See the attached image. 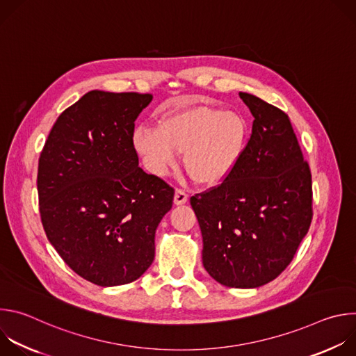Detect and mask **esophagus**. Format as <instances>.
I'll list each match as a JSON object with an SVG mask.
<instances>
[{
  "mask_svg": "<svg viewBox=\"0 0 356 356\" xmlns=\"http://www.w3.org/2000/svg\"><path fill=\"white\" fill-rule=\"evenodd\" d=\"M187 194H186V191L184 190H181V188H176V191H175V204L176 206H181V204H184V202L187 201Z\"/></svg>",
  "mask_w": 356,
  "mask_h": 356,
  "instance_id": "esophagus-1",
  "label": "esophagus"
}]
</instances>
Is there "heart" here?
I'll use <instances>...</instances> for the list:
<instances>
[{
  "instance_id": "heart-1",
  "label": "heart",
  "mask_w": 356,
  "mask_h": 356,
  "mask_svg": "<svg viewBox=\"0 0 356 356\" xmlns=\"http://www.w3.org/2000/svg\"><path fill=\"white\" fill-rule=\"evenodd\" d=\"M245 118L231 110L195 106L175 110L159 120L158 128L140 125L134 146L146 169L156 176L169 175L184 154L183 165L201 186L221 184L236 168L246 143Z\"/></svg>"
}]
</instances>
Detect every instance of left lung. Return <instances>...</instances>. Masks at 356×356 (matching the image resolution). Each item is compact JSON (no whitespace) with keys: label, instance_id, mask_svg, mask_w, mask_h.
Segmentation results:
<instances>
[{"label":"left lung","instance_id":"1","mask_svg":"<svg viewBox=\"0 0 356 356\" xmlns=\"http://www.w3.org/2000/svg\"><path fill=\"white\" fill-rule=\"evenodd\" d=\"M253 115L234 172L190 204L202 235V265L218 283L255 289L291 262L313 218L312 172L287 114L239 92Z\"/></svg>","mask_w":356,"mask_h":356}]
</instances>
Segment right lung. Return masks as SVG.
Returning a JSON list of instances; mask_svg holds the SVG:
<instances>
[{
    "label": "right lung",
    "instance_id": "add662e5",
    "mask_svg": "<svg viewBox=\"0 0 356 356\" xmlns=\"http://www.w3.org/2000/svg\"><path fill=\"white\" fill-rule=\"evenodd\" d=\"M152 94L92 90L56 120L39 158L42 225L62 259L103 287L140 277L175 190L139 168L135 120Z\"/></svg>",
    "mask_w": 356,
    "mask_h": 356
}]
</instances>
